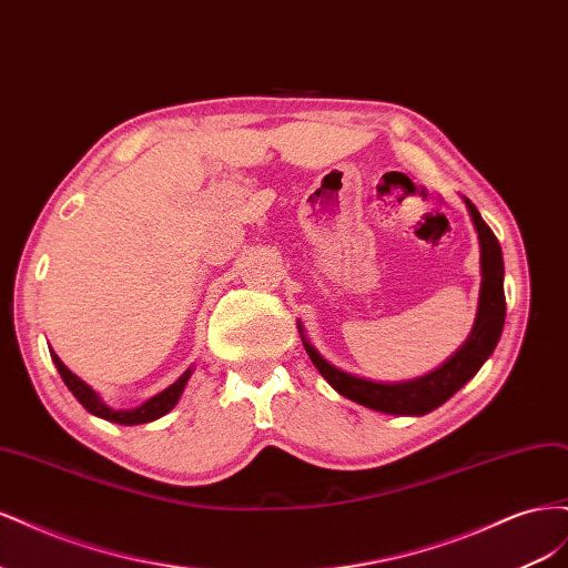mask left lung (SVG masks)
Masks as SVG:
<instances>
[{
  "instance_id": "8db88e82",
  "label": "left lung",
  "mask_w": 568,
  "mask_h": 568,
  "mask_svg": "<svg viewBox=\"0 0 568 568\" xmlns=\"http://www.w3.org/2000/svg\"><path fill=\"white\" fill-rule=\"evenodd\" d=\"M467 211L474 220V227L480 244V294H478V313L474 329L464 346L443 363L438 369L428 372L419 379L409 382H369L363 376H355L334 367L329 359H324L311 341L305 338L303 324H298V332L303 338L305 353L311 355L313 365L324 376L334 390L346 395L348 400L357 405H365L376 412H386V415H409L422 417L426 412L440 407L445 400L467 384L471 376L486 363L490 353L495 351L497 341H500L503 326H505V263H503V248L497 242L493 230L486 225L484 217L476 211V205L464 199Z\"/></svg>"
}]
</instances>
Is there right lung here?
<instances>
[{
  "mask_svg": "<svg viewBox=\"0 0 568 568\" xmlns=\"http://www.w3.org/2000/svg\"><path fill=\"white\" fill-rule=\"evenodd\" d=\"M51 359H54V365H57V369H59V374H61L63 384L68 386V390H71V393L75 395L78 403H80L84 409H88L90 415L101 417V419H106V422H113V424H125V426L146 424V422H153V419H159V417L168 415V412L178 405L180 395H182V390H184V386H186V382H189V376H192V372H194L192 367H189L173 386H168V388L161 390L159 395H153V398H149V400L142 403L140 407H132V409H113L111 405H106L104 400L99 398V393H97L92 386L84 384V382L80 379V376H75L71 369H68V367L61 363L59 355H57L54 351H51Z\"/></svg>",
  "mask_w": 568,
  "mask_h": 568,
  "instance_id": "1",
  "label": "right lung"
}]
</instances>
